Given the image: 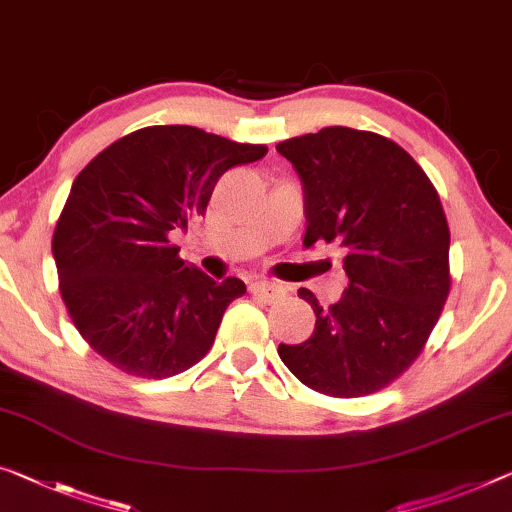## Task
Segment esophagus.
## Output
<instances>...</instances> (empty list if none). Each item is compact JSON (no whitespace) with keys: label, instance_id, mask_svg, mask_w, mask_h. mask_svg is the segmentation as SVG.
Listing matches in <instances>:
<instances>
[{"label":"esophagus","instance_id":"34e87169","mask_svg":"<svg viewBox=\"0 0 512 512\" xmlns=\"http://www.w3.org/2000/svg\"><path fill=\"white\" fill-rule=\"evenodd\" d=\"M249 290H251V295H256L258 300H263V302H277L283 295H286V288H283L279 281H265V279L251 283Z\"/></svg>","mask_w":512,"mask_h":512}]
</instances>
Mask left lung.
<instances>
[{"label": "left lung", "mask_w": 512, "mask_h": 512, "mask_svg": "<svg viewBox=\"0 0 512 512\" xmlns=\"http://www.w3.org/2000/svg\"><path fill=\"white\" fill-rule=\"evenodd\" d=\"M304 187L306 235L341 242L348 288L316 329L279 357L297 380L334 398L375 393L421 355L451 290L446 215L414 157L396 141L343 125L277 144Z\"/></svg>", "instance_id": "1"}]
</instances>
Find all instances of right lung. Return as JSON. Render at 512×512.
I'll return each mask as SVG.
<instances>
[{"label": "right lung", "mask_w": 512, "mask_h": 512, "mask_svg": "<svg viewBox=\"0 0 512 512\" xmlns=\"http://www.w3.org/2000/svg\"><path fill=\"white\" fill-rule=\"evenodd\" d=\"M265 153L192 125H151L80 171L52 254L70 320L102 359L162 380L208 355L226 306L247 288L187 265L171 238L206 212L226 171Z\"/></svg>", "instance_id": "right-lung-1"}]
</instances>
